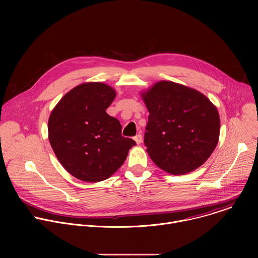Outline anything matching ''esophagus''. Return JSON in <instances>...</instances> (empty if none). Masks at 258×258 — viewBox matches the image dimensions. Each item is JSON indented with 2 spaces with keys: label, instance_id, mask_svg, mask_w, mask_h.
<instances>
[{
  "label": "esophagus",
  "instance_id": "obj_1",
  "mask_svg": "<svg viewBox=\"0 0 258 258\" xmlns=\"http://www.w3.org/2000/svg\"><path fill=\"white\" fill-rule=\"evenodd\" d=\"M134 140L136 141L137 144H141V143H142V140H143V137H142L141 133H139L137 136H135V137H134Z\"/></svg>",
  "mask_w": 258,
  "mask_h": 258
}]
</instances>
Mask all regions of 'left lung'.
<instances>
[{"label": "left lung", "mask_w": 258, "mask_h": 258, "mask_svg": "<svg viewBox=\"0 0 258 258\" xmlns=\"http://www.w3.org/2000/svg\"><path fill=\"white\" fill-rule=\"evenodd\" d=\"M142 98L149 111L144 138L153 162L170 174L200 167L218 142L216 107L200 92L176 83H156Z\"/></svg>", "instance_id": "left-lung-1"}]
</instances>
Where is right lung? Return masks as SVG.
Segmentation results:
<instances>
[{"mask_svg": "<svg viewBox=\"0 0 258 258\" xmlns=\"http://www.w3.org/2000/svg\"><path fill=\"white\" fill-rule=\"evenodd\" d=\"M116 92L103 83H85L69 91L49 117L52 149L62 166L84 181L111 176L136 142L121 136L118 119L106 113Z\"/></svg>", "mask_w": 258, "mask_h": 258, "instance_id": "add662e5", "label": "right lung"}]
</instances>
